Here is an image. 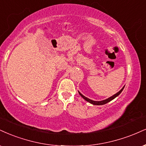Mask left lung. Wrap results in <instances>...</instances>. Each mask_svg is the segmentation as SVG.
<instances>
[{
    "label": "left lung",
    "instance_id": "8db88e82",
    "mask_svg": "<svg viewBox=\"0 0 146 146\" xmlns=\"http://www.w3.org/2000/svg\"><path fill=\"white\" fill-rule=\"evenodd\" d=\"M124 88V86L123 88H122L121 89V90H120V91H119L118 92H117L116 94H114V95H113L112 96H111V97L108 98V99H105V100H103V101H92V100H91V99H88V98H87V97H86V96H84L83 95V94H81V93H80V92H79V94H80V96H82V97L84 99H85L86 101L89 102V103H90L91 104H92V105H105V104H106V103H109V102H110V101H112V100H113V99H115V97H117V96H118L119 94H120L121 92H122V91L123 90Z\"/></svg>",
    "mask_w": 146,
    "mask_h": 146
}]
</instances>
